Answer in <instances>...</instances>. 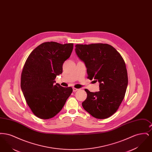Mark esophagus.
<instances>
[{"mask_svg": "<svg viewBox=\"0 0 152 152\" xmlns=\"http://www.w3.org/2000/svg\"><path fill=\"white\" fill-rule=\"evenodd\" d=\"M79 90V89H77V88H73V92H76V91H77Z\"/></svg>", "mask_w": 152, "mask_h": 152, "instance_id": "esophagus-1", "label": "esophagus"}]
</instances>
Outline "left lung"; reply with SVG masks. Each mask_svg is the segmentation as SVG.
<instances>
[{"mask_svg": "<svg viewBox=\"0 0 152 152\" xmlns=\"http://www.w3.org/2000/svg\"><path fill=\"white\" fill-rule=\"evenodd\" d=\"M75 51L87 67L88 77L100 83V91L87 89L82 106L91 115L105 119L118 110L128 83L126 65L120 53L108 44H76Z\"/></svg>", "mask_w": 152, "mask_h": 152, "instance_id": "1", "label": "left lung"}]
</instances>
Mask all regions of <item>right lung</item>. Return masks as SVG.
I'll return each instance as SVG.
<instances>
[{
	"instance_id": "right-lung-1",
	"label": "right lung",
	"mask_w": 152,
	"mask_h": 152,
	"mask_svg": "<svg viewBox=\"0 0 152 152\" xmlns=\"http://www.w3.org/2000/svg\"><path fill=\"white\" fill-rule=\"evenodd\" d=\"M73 47V43L45 42L32 51L25 62L20 86L29 108L39 118L56 116L72 92V88L55 84V79L63 72V64Z\"/></svg>"
}]
</instances>
